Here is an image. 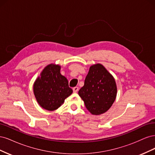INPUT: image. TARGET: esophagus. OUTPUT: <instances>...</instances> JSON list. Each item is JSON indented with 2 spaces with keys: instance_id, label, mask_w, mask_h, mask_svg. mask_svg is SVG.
Segmentation results:
<instances>
[{
  "instance_id": "esophagus-1",
  "label": "esophagus",
  "mask_w": 155,
  "mask_h": 155,
  "mask_svg": "<svg viewBox=\"0 0 155 155\" xmlns=\"http://www.w3.org/2000/svg\"><path fill=\"white\" fill-rule=\"evenodd\" d=\"M78 90H79V88L78 87H75L73 88V91L75 93H76L78 91Z\"/></svg>"
}]
</instances>
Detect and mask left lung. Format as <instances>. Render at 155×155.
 Here are the masks:
<instances>
[{"label": "left lung", "mask_w": 155, "mask_h": 155, "mask_svg": "<svg viewBox=\"0 0 155 155\" xmlns=\"http://www.w3.org/2000/svg\"><path fill=\"white\" fill-rule=\"evenodd\" d=\"M87 110L93 115H100L109 110L117 95L115 79L100 63L91 66L84 86L78 92Z\"/></svg>", "instance_id": "obj_1"}]
</instances>
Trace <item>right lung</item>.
Masks as SVG:
<instances>
[{
    "mask_svg": "<svg viewBox=\"0 0 155 155\" xmlns=\"http://www.w3.org/2000/svg\"><path fill=\"white\" fill-rule=\"evenodd\" d=\"M61 66L51 63L42 70L34 83V94L38 104L53 111L61 107L73 92L67 79L60 73Z\"/></svg>",
    "mask_w": 155,
    "mask_h": 155,
    "instance_id": "right-lung-1",
    "label": "right lung"
}]
</instances>
